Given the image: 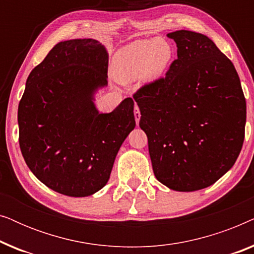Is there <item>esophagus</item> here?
Here are the masks:
<instances>
[{
	"mask_svg": "<svg viewBox=\"0 0 254 254\" xmlns=\"http://www.w3.org/2000/svg\"><path fill=\"white\" fill-rule=\"evenodd\" d=\"M134 117H135V121H136V125H138L141 119V113H140V109H138L137 105H135L134 107Z\"/></svg>",
	"mask_w": 254,
	"mask_h": 254,
	"instance_id": "obj_1",
	"label": "esophagus"
}]
</instances>
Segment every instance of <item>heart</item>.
<instances>
[{"label": "heart", "instance_id": "1", "mask_svg": "<svg viewBox=\"0 0 254 254\" xmlns=\"http://www.w3.org/2000/svg\"><path fill=\"white\" fill-rule=\"evenodd\" d=\"M173 59V47L163 38L136 40L120 48L113 55L111 74L127 84L140 77L154 82L165 74Z\"/></svg>", "mask_w": 254, "mask_h": 254}]
</instances>
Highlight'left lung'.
Segmentation results:
<instances>
[{
  "label": "left lung",
  "mask_w": 254,
  "mask_h": 254,
  "mask_svg": "<svg viewBox=\"0 0 254 254\" xmlns=\"http://www.w3.org/2000/svg\"><path fill=\"white\" fill-rule=\"evenodd\" d=\"M177 58L165 77L133 95L155 177L179 192L216 183L235 164L245 136L246 102L232 62L204 34H168Z\"/></svg>",
  "instance_id": "obj_1"
}]
</instances>
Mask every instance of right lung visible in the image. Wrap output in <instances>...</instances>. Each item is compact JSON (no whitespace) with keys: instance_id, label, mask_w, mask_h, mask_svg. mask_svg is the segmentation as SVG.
Wrapping results in <instances>:
<instances>
[{"instance_id":"right-lung-1","label":"right lung","mask_w":254,"mask_h":254,"mask_svg":"<svg viewBox=\"0 0 254 254\" xmlns=\"http://www.w3.org/2000/svg\"><path fill=\"white\" fill-rule=\"evenodd\" d=\"M109 55L95 39L61 41L30 72L18 105L19 147L34 176L55 192L88 196L106 185L134 129V100L99 113L93 95L107 85Z\"/></svg>"}]
</instances>
